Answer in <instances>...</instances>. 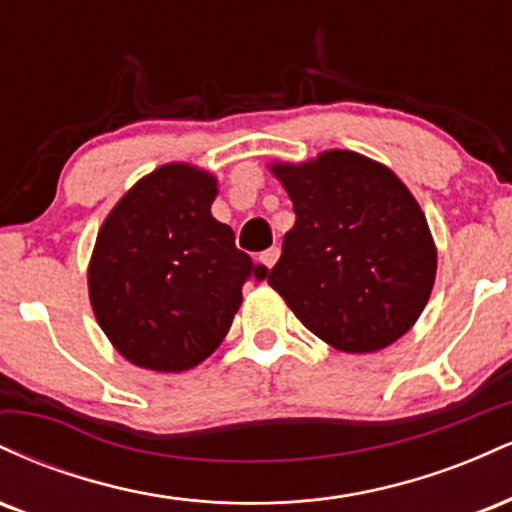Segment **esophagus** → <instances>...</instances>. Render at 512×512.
Returning a JSON list of instances; mask_svg holds the SVG:
<instances>
[{
    "label": "esophagus",
    "instance_id": "obj_1",
    "mask_svg": "<svg viewBox=\"0 0 512 512\" xmlns=\"http://www.w3.org/2000/svg\"><path fill=\"white\" fill-rule=\"evenodd\" d=\"M276 260H279V248H269V250H264L262 255H260V262H262L267 269H272Z\"/></svg>",
    "mask_w": 512,
    "mask_h": 512
}]
</instances>
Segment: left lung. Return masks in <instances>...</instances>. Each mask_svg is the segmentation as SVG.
<instances>
[{"label":"left lung","mask_w":512,"mask_h":512,"mask_svg":"<svg viewBox=\"0 0 512 512\" xmlns=\"http://www.w3.org/2000/svg\"><path fill=\"white\" fill-rule=\"evenodd\" d=\"M296 223L269 286L315 337L373 354L411 330L436 281L424 211L390 168L356 151L272 163Z\"/></svg>","instance_id":"obj_1"}]
</instances>
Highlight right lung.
Here are the masks:
<instances>
[{
	"label": "right lung",
	"mask_w": 512,
	"mask_h": 512,
	"mask_svg": "<svg viewBox=\"0 0 512 512\" xmlns=\"http://www.w3.org/2000/svg\"><path fill=\"white\" fill-rule=\"evenodd\" d=\"M216 178L187 163L144 175L98 231L88 264L93 315L110 344L139 368L182 373L214 354L264 276L211 216Z\"/></svg>",
	"instance_id": "right-lung-1"
}]
</instances>
